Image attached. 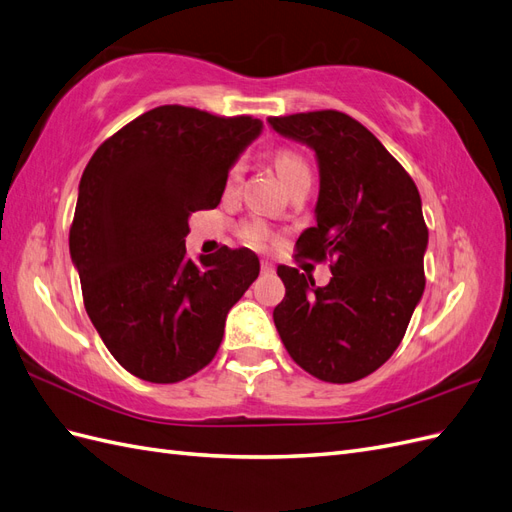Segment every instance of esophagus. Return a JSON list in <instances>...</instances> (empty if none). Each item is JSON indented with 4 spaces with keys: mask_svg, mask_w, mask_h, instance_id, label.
I'll return each instance as SVG.
<instances>
[{
    "mask_svg": "<svg viewBox=\"0 0 512 512\" xmlns=\"http://www.w3.org/2000/svg\"><path fill=\"white\" fill-rule=\"evenodd\" d=\"M261 272L264 274H274V264L268 259H261Z\"/></svg>",
    "mask_w": 512,
    "mask_h": 512,
    "instance_id": "obj_1",
    "label": "esophagus"
}]
</instances>
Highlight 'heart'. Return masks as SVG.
<instances>
[{
	"label": "heart",
	"instance_id": "heart-1",
	"mask_svg": "<svg viewBox=\"0 0 512 512\" xmlns=\"http://www.w3.org/2000/svg\"><path fill=\"white\" fill-rule=\"evenodd\" d=\"M274 165H276V171H279V175H281V180H285L287 175L296 173V171H300V169H306L304 158H302L300 154H296V152H291V150H279V152H276ZM240 175H242V163H238L236 167L231 169L229 182H238ZM244 238H246L248 242L259 244L261 240H264V229H261V225H257V223L248 225V227L244 229Z\"/></svg>",
	"mask_w": 512,
	"mask_h": 512
}]
</instances>
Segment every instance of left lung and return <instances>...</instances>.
I'll use <instances>...</instances> for the list:
<instances>
[{"label":"left lung","mask_w":512,"mask_h":512,"mask_svg":"<svg viewBox=\"0 0 512 512\" xmlns=\"http://www.w3.org/2000/svg\"><path fill=\"white\" fill-rule=\"evenodd\" d=\"M311 148L319 167L315 227L298 253L334 257L332 279L279 266L285 298L272 317L289 356L321 382L349 384L394 354L425 291L429 231L414 180L360 122L341 111L268 118Z\"/></svg>","instance_id":"obj_1"}]
</instances>
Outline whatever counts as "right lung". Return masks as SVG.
Listing matches in <instances>:
<instances>
[{
	"mask_svg": "<svg viewBox=\"0 0 512 512\" xmlns=\"http://www.w3.org/2000/svg\"><path fill=\"white\" fill-rule=\"evenodd\" d=\"M264 122L163 105L94 152L81 182L70 257L85 311L122 367L175 384L214 358L233 304L259 274L248 248L186 255L188 218L221 203L229 169Z\"/></svg>",
	"mask_w": 512,
	"mask_h": 512,
	"instance_id": "1",
	"label": "right lung"
}]
</instances>
